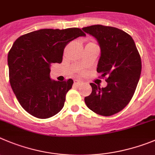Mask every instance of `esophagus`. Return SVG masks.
Segmentation results:
<instances>
[{
	"instance_id": "obj_1",
	"label": "esophagus",
	"mask_w": 155,
	"mask_h": 155,
	"mask_svg": "<svg viewBox=\"0 0 155 155\" xmlns=\"http://www.w3.org/2000/svg\"><path fill=\"white\" fill-rule=\"evenodd\" d=\"M74 83L75 85H80L82 84V81H81L79 80H74Z\"/></svg>"
}]
</instances>
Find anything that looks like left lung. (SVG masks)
<instances>
[{"mask_svg": "<svg viewBox=\"0 0 155 155\" xmlns=\"http://www.w3.org/2000/svg\"><path fill=\"white\" fill-rule=\"evenodd\" d=\"M94 37L101 48L97 71L107 87L91 83L92 92L84 97L90 110L102 116L118 113L128 104L141 72V59L133 38L122 30L97 25L82 28Z\"/></svg>", "mask_w": 155, "mask_h": 155, "instance_id": "obj_1", "label": "left lung"}]
</instances>
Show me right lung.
I'll list each match as a JSON object with an SVG mask.
<instances>
[{
  "label": "right lung",
  "instance_id": "1",
  "mask_svg": "<svg viewBox=\"0 0 155 155\" xmlns=\"http://www.w3.org/2000/svg\"><path fill=\"white\" fill-rule=\"evenodd\" d=\"M81 29H41L19 37L8 53L9 80L21 107L38 118L57 114L64 107L73 80L50 78V67L61 63L64 49L74 39L85 36Z\"/></svg>",
  "mask_w": 155,
  "mask_h": 155
}]
</instances>
